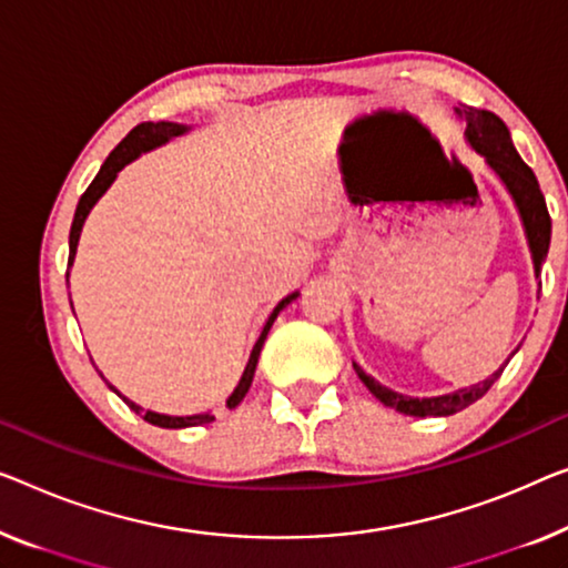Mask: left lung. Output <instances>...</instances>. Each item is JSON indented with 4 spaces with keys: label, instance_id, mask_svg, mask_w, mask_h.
I'll return each mask as SVG.
<instances>
[{
    "label": "left lung",
    "instance_id": "1",
    "mask_svg": "<svg viewBox=\"0 0 568 568\" xmlns=\"http://www.w3.org/2000/svg\"><path fill=\"white\" fill-rule=\"evenodd\" d=\"M456 114L467 122V132L464 134H467L469 145L487 160V165L493 168L497 175H500L507 193H510L515 206H518L523 230H526V236H528L532 267H536V275H538L540 265H544V260L548 255V244H551V216H548L546 199L544 193H540L536 173L523 163V158L518 155V150H515L510 140V130H507L500 116L487 112V109H471V106H456ZM510 357H507V362H510ZM505 365L497 372H493L485 383L462 387V390H454L438 397H410V395L393 393L390 387L379 385L375 377H369L357 362H354V372H357L362 383L367 385V390L375 395L379 403L387 405V408H395L397 413H405V416L426 418V416H454V413L464 410L474 400H479V397L495 385V379L503 375Z\"/></svg>",
    "mask_w": 568,
    "mask_h": 568
}]
</instances>
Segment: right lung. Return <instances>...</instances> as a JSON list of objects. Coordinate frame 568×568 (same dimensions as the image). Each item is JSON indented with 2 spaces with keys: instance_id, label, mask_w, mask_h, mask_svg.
<instances>
[{
  "instance_id": "add662e5",
  "label": "right lung",
  "mask_w": 568,
  "mask_h": 568,
  "mask_svg": "<svg viewBox=\"0 0 568 568\" xmlns=\"http://www.w3.org/2000/svg\"><path fill=\"white\" fill-rule=\"evenodd\" d=\"M189 130H191V126L175 124V122H142V124L134 126L130 134H126V138L120 142V145H116L112 152H109V158L104 160V165H101V171L97 173L94 181H91L87 193H83V196H81L79 206H75V216H73V224H71V236H68V270H71V265H73L75 247H79V236H81L83 222H87L89 211L94 209V203L101 196H104L109 185L114 183L116 173H120L126 163H132L134 158H140L142 152H150V150H155L160 145H165L168 140L178 138V134H185ZM65 283H68V273H65ZM295 298H298V293H291V295H287V298H283L281 303H277V306L273 308V313H270V316H267L265 326H262L260 338L255 342V346H252L250 362H247V367H244V372H242L240 385L234 387V393L230 395V400H226V408H236V405L242 403V397L247 395L250 385H252V377H255V367H257L262 344H265L270 326H273V321L277 318V313H281L287 306V303L295 301ZM99 375H101V372H99ZM101 377H104V375H101ZM109 387H112V385H109ZM112 390H114V387H112ZM114 393L120 395L122 400L130 405L134 413H140V416H142V408H140L138 403H132L130 397H124L120 390H114ZM142 418H145L148 423H152V426H160V428H189V426H203V423L214 420V416H211V413H199V416H163V413H152V410H145V416H142Z\"/></svg>"
}]
</instances>
